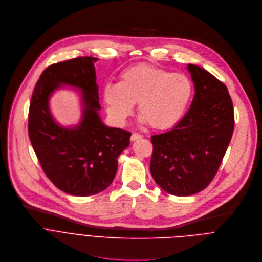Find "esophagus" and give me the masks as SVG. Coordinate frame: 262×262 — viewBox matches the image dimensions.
<instances>
[{
    "instance_id": "esophagus-1",
    "label": "esophagus",
    "mask_w": 262,
    "mask_h": 262,
    "mask_svg": "<svg viewBox=\"0 0 262 262\" xmlns=\"http://www.w3.org/2000/svg\"><path fill=\"white\" fill-rule=\"evenodd\" d=\"M141 137H142V135H141V134H138V133H133V134L131 135L130 139H131V141H135V140H137V139H140Z\"/></svg>"
}]
</instances>
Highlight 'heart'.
I'll return each instance as SVG.
<instances>
[{
  "mask_svg": "<svg viewBox=\"0 0 262 262\" xmlns=\"http://www.w3.org/2000/svg\"><path fill=\"white\" fill-rule=\"evenodd\" d=\"M192 92L193 85L187 75L140 64L124 70L119 82L104 84L103 100L117 125L125 124L137 102L140 122L161 130L180 121Z\"/></svg>",
  "mask_w": 262,
  "mask_h": 262,
  "instance_id": "1",
  "label": "heart"
}]
</instances>
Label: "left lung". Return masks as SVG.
I'll list each match as a JSON object with an SVG mask.
<instances>
[{
  "instance_id": "obj_1",
  "label": "left lung",
  "mask_w": 262,
  "mask_h": 262,
  "mask_svg": "<svg viewBox=\"0 0 262 262\" xmlns=\"http://www.w3.org/2000/svg\"><path fill=\"white\" fill-rule=\"evenodd\" d=\"M187 69L195 88L188 113L169 131L151 136V177L176 196L196 194L212 182L234 128L226 85L199 66Z\"/></svg>"
}]
</instances>
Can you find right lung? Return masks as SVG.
<instances>
[{
    "label": "right lung",
    "instance_id": "add662e5",
    "mask_svg": "<svg viewBox=\"0 0 262 262\" xmlns=\"http://www.w3.org/2000/svg\"><path fill=\"white\" fill-rule=\"evenodd\" d=\"M97 58L82 57L47 67L34 89L29 112V136L41 167L60 190L90 196L105 190L114 181L118 158L130 144L131 133L108 127L99 116ZM65 85L81 95L82 119L64 127L51 115L49 99Z\"/></svg>",
    "mask_w": 262,
    "mask_h": 262
}]
</instances>
